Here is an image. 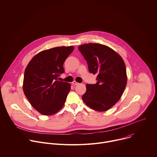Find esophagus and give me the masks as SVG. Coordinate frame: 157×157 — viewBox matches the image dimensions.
I'll return each instance as SVG.
<instances>
[{
  "label": "esophagus",
  "mask_w": 157,
  "mask_h": 157,
  "mask_svg": "<svg viewBox=\"0 0 157 157\" xmlns=\"http://www.w3.org/2000/svg\"><path fill=\"white\" fill-rule=\"evenodd\" d=\"M72 84H73V85H78L79 83H78V82H77L76 81H74L73 82H72Z\"/></svg>",
  "instance_id": "1"
}]
</instances>
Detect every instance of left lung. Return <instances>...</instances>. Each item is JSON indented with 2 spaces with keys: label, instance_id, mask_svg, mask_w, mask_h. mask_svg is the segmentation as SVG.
Returning a JSON list of instances; mask_svg holds the SVG:
<instances>
[{
  "label": "left lung",
  "instance_id": "1",
  "mask_svg": "<svg viewBox=\"0 0 157 157\" xmlns=\"http://www.w3.org/2000/svg\"><path fill=\"white\" fill-rule=\"evenodd\" d=\"M87 61L89 71L97 75V82L86 84L84 102L98 111L107 110L121 98L127 84L126 68L122 57L110 48L98 43L78 47Z\"/></svg>",
  "mask_w": 157,
  "mask_h": 157
}]
</instances>
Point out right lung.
<instances>
[{"label": "right lung", "mask_w": 157, "mask_h": 157, "mask_svg": "<svg viewBox=\"0 0 157 157\" xmlns=\"http://www.w3.org/2000/svg\"><path fill=\"white\" fill-rule=\"evenodd\" d=\"M73 50L71 46L42 51L27 66L24 92L32 107L43 115L54 114L64 104L71 84L57 78L64 72L63 63Z\"/></svg>", "instance_id": "obj_1"}]
</instances>
